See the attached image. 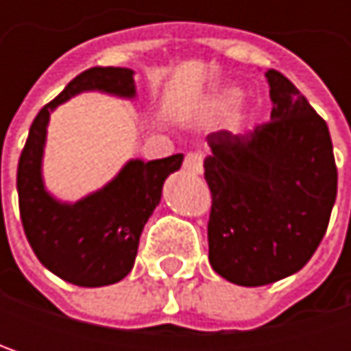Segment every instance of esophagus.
I'll use <instances>...</instances> for the list:
<instances>
[{"label": "esophagus", "mask_w": 351, "mask_h": 351, "mask_svg": "<svg viewBox=\"0 0 351 351\" xmlns=\"http://www.w3.org/2000/svg\"><path fill=\"white\" fill-rule=\"evenodd\" d=\"M184 169L189 173L199 175L203 171V154L201 152H186V156H184Z\"/></svg>", "instance_id": "34e87169"}]
</instances>
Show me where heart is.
<instances>
[{"instance_id": "obj_1", "label": "heart", "mask_w": 351, "mask_h": 351, "mask_svg": "<svg viewBox=\"0 0 351 351\" xmlns=\"http://www.w3.org/2000/svg\"><path fill=\"white\" fill-rule=\"evenodd\" d=\"M236 99H238V93H236V91H230V93H226V95L221 97V101H219V104H221V107H228V106H232Z\"/></svg>"}]
</instances>
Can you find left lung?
<instances>
[{
    "label": "left lung",
    "instance_id": "obj_1",
    "mask_svg": "<svg viewBox=\"0 0 351 351\" xmlns=\"http://www.w3.org/2000/svg\"><path fill=\"white\" fill-rule=\"evenodd\" d=\"M272 113L245 134L207 136L209 262L226 280L262 287L301 270L321 244L337 195L325 119L278 71Z\"/></svg>",
    "mask_w": 351,
    "mask_h": 351
}]
</instances>
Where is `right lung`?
I'll return each mask as SVG.
<instances>
[{
    "instance_id": "right-lung-1",
    "label": "right lung",
    "mask_w": 351,
    "mask_h": 351,
    "mask_svg": "<svg viewBox=\"0 0 351 351\" xmlns=\"http://www.w3.org/2000/svg\"><path fill=\"white\" fill-rule=\"evenodd\" d=\"M89 89L134 97V71L87 69L38 111L18 162V201L26 238L50 272L77 287H106L130 274L142 230L160 201L165 178L180 169L182 154L130 160L107 186L75 205L52 199L40 175L50 111Z\"/></svg>"
}]
</instances>
